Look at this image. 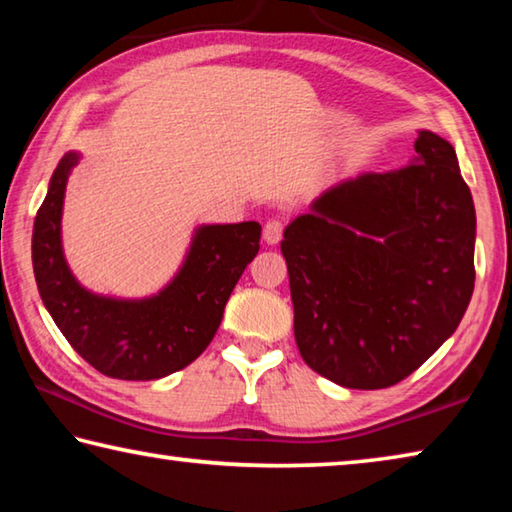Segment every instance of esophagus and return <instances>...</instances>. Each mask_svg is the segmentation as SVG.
I'll return each mask as SVG.
<instances>
[{"label": "esophagus", "instance_id": "34e87169", "mask_svg": "<svg viewBox=\"0 0 512 512\" xmlns=\"http://www.w3.org/2000/svg\"><path fill=\"white\" fill-rule=\"evenodd\" d=\"M282 235H284V223L280 219H268L264 223V241L266 244H280L282 241Z\"/></svg>", "mask_w": 512, "mask_h": 512}]
</instances>
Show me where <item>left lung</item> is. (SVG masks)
Wrapping results in <instances>:
<instances>
[{
  "instance_id": "1",
  "label": "left lung",
  "mask_w": 512,
  "mask_h": 512,
  "mask_svg": "<svg viewBox=\"0 0 512 512\" xmlns=\"http://www.w3.org/2000/svg\"><path fill=\"white\" fill-rule=\"evenodd\" d=\"M474 235L454 146L431 131H420L406 167L320 194L282 241L307 366L357 391L418 370L470 305Z\"/></svg>"
}]
</instances>
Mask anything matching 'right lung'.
Here are the masks:
<instances>
[{"instance_id": "obj_1", "label": "right lung", "mask_w": 512, "mask_h": 512, "mask_svg": "<svg viewBox=\"0 0 512 512\" xmlns=\"http://www.w3.org/2000/svg\"><path fill=\"white\" fill-rule=\"evenodd\" d=\"M76 162V153L60 160L33 223V273L42 302L69 345L103 375L149 381L183 370L214 339L225 302L257 255L262 225L198 228L176 280L158 296H92L69 273L60 248L65 185Z\"/></svg>"}]
</instances>
